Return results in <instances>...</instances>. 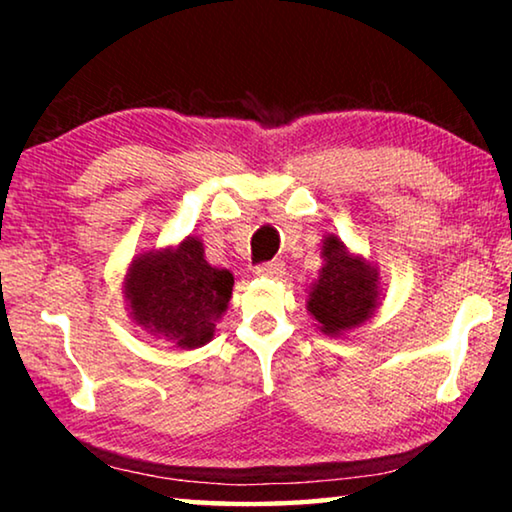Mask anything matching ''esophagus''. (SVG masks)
I'll return each mask as SVG.
<instances>
[{"label":"esophagus","mask_w":512,"mask_h":512,"mask_svg":"<svg viewBox=\"0 0 512 512\" xmlns=\"http://www.w3.org/2000/svg\"><path fill=\"white\" fill-rule=\"evenodd\" d=\"M257 277H271V280H277V277L284 275V264L282 262H268L255 268Z\"/></svg>","instance_id":"obj_1"}]
</instances>
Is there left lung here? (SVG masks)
<instances>
[{"instance_id": "8db88e82", "label": "left lung", "mask_w": 512, "mask_h": 512, "mask_svg": "<svg viewBox=\"0 0 512 512\" xmlns=\"http://www.w3.org/2000/svg\"><path fill=\"white\" fill-rule=\"evenodd\" d=\"M323 268L305 289L307 311L314 327L325 336H348L377 314L384 298L379 268L366 255L352 253L341 237L325 235L320 241Z\"/></svg>"}]
</instances>
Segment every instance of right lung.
Listing matches in <instances>:
<instances>
[{
  "label": "right lung",
  "instance_id": "right-lung-1",
  "mask_svg": "<svg viewBox=\"0 0 512 512\" xmlns=\"http://www.w3.org/2000/svg\"><path fill=\"white\" fill-rule=\"evenodd\" d=\"M232 287L235 275L207 262L203 241L194 235L135 255L121 280L133 325L180 350L203 348L214 339Z\"/></svg>",
  "mask_w": 512,
  "mask_h": 512
}]
</instances>
